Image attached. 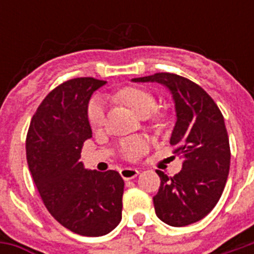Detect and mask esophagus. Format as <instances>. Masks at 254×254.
Segmentation results:
<instances>
[{"instance_id":"1","label":"esophagus","mask_w":254,"mask_h":254,"mask_svg":"<svg viewBox=\"0 0 254 254\" xmlns=\"http://www.w3.org/2000/svg\"><path fill=\"white\" fill-rule=\"evenodd\" d=\"M138 176V170L137 169H133V167H125L121 170V177L127 181V180H133Z\"/></svg>"}]
</instances>
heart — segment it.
<instances>
[{"label":"heart","mask_w":254,"mask_h":254,"mask_svg":"<svg viewBox=\"0 0 254 254\" xmlns=\"http://www.w3.org/2000/svg\"><path fill=\"white\" fill-rule=\"evenodd\" d=\"M114 99L129 106L137 116L148 117L156 109V99L148 91L137 87H125L117 91ZM88 121L94 127H99L105 122V105L103 100L95 98L88 105ZM148 144L143 137L127 138L121 143V152L127 159H137L147 151Z\"/></svg>","instance_id":"heart-1"}]
</instances>
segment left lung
Returning a JSON list of instances; mask_svg holds the SVG:
<instances>
[{"mask_svg": "<svg viewBox=\"0 0 254 254\" xmlns=\"http://www.w3.org/2000/svg\"><path fill=\"white\" fill-rule=\"evenodd\" d=\"M134 83H159L170 91L177 121L170 137L182 170L174 177L156 170L159 191L154 197L156 216L174 227L207 216L223 193L230 170V144L224 118L204 89L174 73L132 78Z\"/></svg>", "mask_w": 254, "mask_h": 254, "instance_id": "1", "label": "left lung"}]
</instances>
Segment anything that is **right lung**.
<instances>
[{"label": "right lung", "instance_id": "add662e5", "mask_svg": "<svg viewBox=\"0 0 254 254\" xmlns=\"http://www.w3.org/2000/svg\"><path fill=\"white\" fill-rule=\"evenodd\" d=\"M106 81L67 80L43 99L27 133V162L53 218L84 237H100L122 219L124 180L114 170H87L81 148L92 137L88 102Z\"/></svg>", "mask_w": 254, "mask_h": 254}]
</instances>
